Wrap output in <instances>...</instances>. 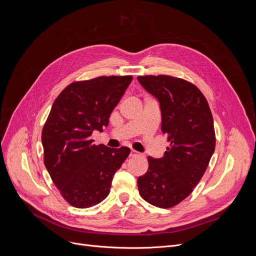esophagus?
Listing matches in <instances>:
<instances>
[{"mask_svg": "<svg viewBox=\"0 0 256 256\" xmlns=\"http://www.w3.org/2000/svg\"><path fill=\"white\" fill-rule=\"evenodd\" d=\"M138 152L136 150H130V157H136V156H138Z\"/></svg>", "mask_w": 256, "mask_h": 256, "instance_id": "34e87169", "label": "esophagus"}]
</instances>
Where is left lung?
Returning <instances> with one entry per match:
<instances>
[{"mask_svg":"<svg viewBox=\"0 0 256 256\" xmlns=\"http://www.w3.org/2000/svg\"><path fill=\"white\" fill-rule=\"evenodd\" d=\"M142 86L156 98L161 130L171 143L164 156L148 157V170L138 178L141 196L154 206L180 204L203 177L216 147L212 115L196 85L171 76H140Z\"/></svg>","mask_w":256,"mask_h":256,"instance_id":"obj_1","label":"left lung"}]
</instances>
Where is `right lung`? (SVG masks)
I'll list each match as a JSON object with an SVG mask.
<instances>
[{
    "label": "right lung",
    "mask_w": 256,
    "mask_h": 256,
    "mask_svg": "<svg viewBox=\"0 0 256 256\" xmlns=\"http://www.w3.org/2000/svg\"><path fill=\"white\" fill-rule=\"evenodd\" d=\"M131 81V76H111L74 82L54 100L42 132L44 162L62 196L74 207L102 202L115 172L129 156V147L95 145L90 136L109 125Z\"/></svg>",
    "instance_id": "1"
}]
</instances>
